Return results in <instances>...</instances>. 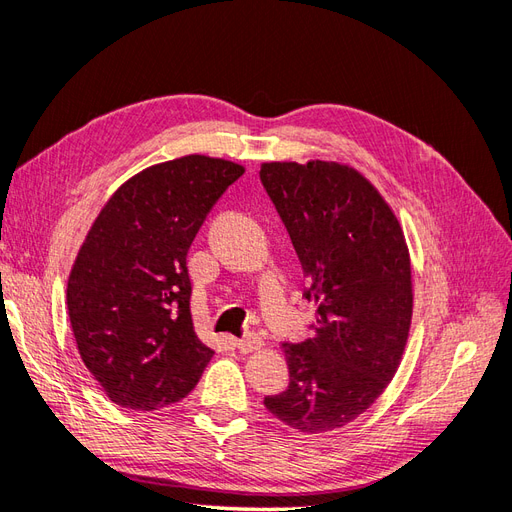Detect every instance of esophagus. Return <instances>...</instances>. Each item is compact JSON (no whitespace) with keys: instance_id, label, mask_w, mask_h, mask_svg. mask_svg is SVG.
<instances>
[{"instance_id":"esophagus-1","label":"esophagus","mask_w":512,"mask_h":512,"mask_svg":"<svg viewBox=\"0 0 512 512\" xmlns=\"http://www.w3.org/2000/svg\"><path fill=\"white\" fill-rule=\"evenodd\" d=\"M237 348H239L243 354H247V352H254V350H260V348H262V339H260L258 335L250 333V335H245V337L237 339Z\"/></svg>"}]
</instances>
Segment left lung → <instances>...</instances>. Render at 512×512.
I'll return each mask as SVG.
<instances>
[{"mask_svg": "<svg viewBox=\"0 0 512 512\" xmlns=\"http://www.w3.org/2000/svg\"><path fill=\"white\" fill-rule=\"evenodd\" d=\"M260 181L318 305L312 337L284 344L290 384L267 410L292 429L344 427L382 395L412 320L410 256L399 222L363 175L337 162H269Z\"/></svg>", "mask_w": 512, "mask_h": 512, "instance_id": "left-lung-1", "label": "left lung"}]
</instances>
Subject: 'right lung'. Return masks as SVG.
Here are the masks:
<instances>
[{
    "instance_id": "obj_1",
    "label": "right lung",
    "mask_w": 512,
    "mask_h": 512,
    "mask_svg": "<svg viewBox=\"0 0 512 512\" xmlns=\"http://www.w3.org/2000/svg\"><path fill=\"white\" fill-rule=\"evenodd\" d=\"M245 168L185 156L134 175L91 226L68 280V314L91 376L121 408L158 410L188 395L213 350L192 312L188 250Z\"/></svg>"
}]
</instances>
